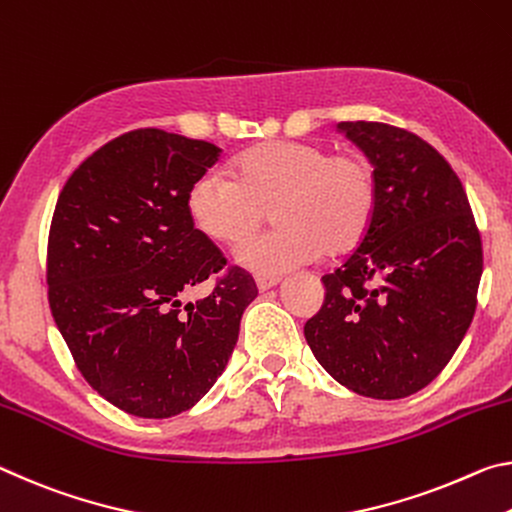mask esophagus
<instances>
[{
	"label": "esophagus",
	"mask_w": 512,
	"mask_h": 512,
	"mask_svg": "<svg viewBox=\"0 0 512 512\" xmlns=\"http://www.w3.org/2000/svg\"><path fill=\"white\" fill-rule=\"evenodd\" d=\"M276 283H279V276H256V286L261 292L274 288Z\"/></svg>",
	"instance_id": "esophagus-1"
}]
</instances>
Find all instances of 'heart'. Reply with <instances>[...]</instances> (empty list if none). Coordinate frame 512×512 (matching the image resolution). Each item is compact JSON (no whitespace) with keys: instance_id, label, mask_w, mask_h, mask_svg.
<instances>
[{"instance_id":"1","label":"heart","mask_w":512,"mask_h":512,"mask_svg":"<svg viewBox=\"0 0 512 512\" xmlns=\"http://www.w3.org/2000/svg\"><path fill=\"white\" fill-rule=\"evenodd\" d=\"M376 199L374 167L363 156L333 154L320 142L279 140L242 154L236 177L220 167L199 174L188 208L204 236L231 245L274 207L280 226L242 240L236 261L276 276L317 261L324 249H354L374 220Z\"/></svg>"}]
</instances>
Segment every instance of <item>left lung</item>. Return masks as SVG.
<instances>
[{
	"instance_id": "obj_1",
	"label": "left lung",
	"mask_w": 512,
	"mask_h": 512,
	"mask_svg": "<svg viewBox=\"0 0 512 512\" xmlns=\"http://www.w3.org/2000/svg\"><path fill=\"white\" fill-rule=\"evenodd\" d=\"M379 186L360 245L324 274L308 347L356 395L404 399L445 370L472 324L481 233L465 188L438 149L383 122H340Z\"/></svg>"
}]
</instances>
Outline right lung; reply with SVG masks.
Wrapping results in <instances>:
<instances>
[{"label": "right lung", "mask_w": 512, "mask_h": 512, "mask_svg": "<svg viewBox=\"0 0 512 512\" xmlns=\"http://www.w3.org/2000/svg\"><path fill=\"white\" fill-rule=\"evenodd\" d=\"M220 147L136 129L88 156L58 195L47 240V297L83 379L136 417L179 415L224 372L251 274L195 229L188 192ZM213 275L204 300L182 301Z\"/></svg>", "instance_id": "obj_1"}]
</instances>
